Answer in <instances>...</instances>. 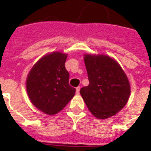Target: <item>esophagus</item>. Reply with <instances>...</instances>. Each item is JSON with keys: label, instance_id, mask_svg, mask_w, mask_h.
Here are the masks:
<instances>
[{"label": "esophagus", "instance_id": "34e87169", "mask_svg": "<svg viewBox=\"0 0 151 151\" xmlns=\"http://www.w3.org/2000/svg\"><path fill=\"white\" fill-rule=\"evenodd\" d=\"M79 91H80V87L76 88V94H79Z\"/></svg>", "mask_w": 151, "mask_h": 151}]
</instances>
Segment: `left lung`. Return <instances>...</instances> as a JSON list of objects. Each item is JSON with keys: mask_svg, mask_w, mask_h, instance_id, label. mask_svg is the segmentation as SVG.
<instances>
[{"mask_svg": "<svg viewBox=\"0 0 151 151\" xmlns=\"http://www.w3.org/2000/svg\"><path fill=\"white\" fill-rule=\"evenodd\" d=\"M89 85L80 90L88 110L104 119L116 115L127 104L130 84L119 64L106 55L85 54Z\"/></svg>", "mask_w": 151, "mask_h": 151, "instance_id": "8db88e82", "label": "left lung"}]
</instances>
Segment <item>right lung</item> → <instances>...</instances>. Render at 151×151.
<instances>
[{
	"instance_id": "add662e5",
	"label": "right lung",
	"mask_w": 151,
	"mask_h": 151,
	"mask_svg": "<svg viewBox=\"0 0 151 151\" xmlns=\"http://www.w3.org/2000/svg\"><path fill=\"white\" fill-rule=\"evenodd\" d=\"M66 58L61 52L47 54L35 64L27 76L26 90L31 102L47 115L62 110L76 93L69 85Z\"/></svg>"
}]
</instances>
